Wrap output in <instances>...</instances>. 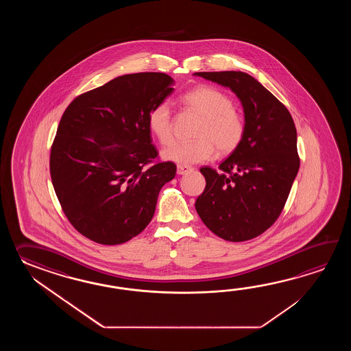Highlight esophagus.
I'll use <instances>...</instances> for the list:
<instances>
[{"label":"esophagus","mask_w":351,"mask_h":351,"mask_svg":"<svg viewBox=\"0 0 351 351\" xmlns=\"http://www.w3.org/2000/svg\"><path fill=\"white\" fill-rule=\"evenodd\" d=\"M192 169H193V168H192V167H188V165H178V167H177V173H178L179 176H183V174L191 172Z\"/></svg>","instance_id":"34e87169"}]
</instances>
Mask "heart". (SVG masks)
<instances>
[{"label":"heart","mask_w":351,"mask_h":351,"mask_svg":"<svg viewBox=\"0 0 351 351\" xmlns=\"http://www.w3.org/2000/svg\"><path fill=\"white\" fill-rule=\"evenodd\" d=\"M183 103L202 115L194 132L193 141L174 143L163 150V158L178 165H191L207 162L221 154H231L246 135V120L233 108L231 97L213 86H197L182 97ZM150 133L162 145L172 142L173 114L169 101L154 105L148 114Z\"/></svg>","instance_id":"heart-1"}]
</instances>
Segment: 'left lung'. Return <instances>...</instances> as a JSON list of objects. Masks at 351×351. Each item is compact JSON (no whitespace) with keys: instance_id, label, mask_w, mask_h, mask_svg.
Returning a JSON list of instances; mask_svg holds the SVG:
<instances>
[{"instance_id":"1","label":"left lung","mask_w":351,"mask_h":351,"mask_svg":"<svg viewBox=\"0 0 351 351\" xmlns=\"http://www.w3.org/2000/svg\"><path fill=\"white\" fill-rule=\"evenodd\" d=\"M195 75L230 88L242 103L247 125L243 142L219 165V172L201 168L206 188L195 201V210L221 239H254L276 222L298 176L295 123L287 108L251 75Z\"/></svg>"}]
</instances>
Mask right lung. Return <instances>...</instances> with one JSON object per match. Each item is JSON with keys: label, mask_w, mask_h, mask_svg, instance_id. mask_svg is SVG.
Here are the masks:
<instances>
[{"label": "right lung", "mask_w": 351, "mask_h": 351, "mask_svg": "<svg viewBox=\"0 0 351 351\" xmlns=\"http://www.w3.org/2000/svg\"><path fill=\"white\" fill-rule=\"evenodd\" d=\"M172 85L165 73L123 75L75 97L62 114L50 174L69 222L86 239L120 245L152 221L177 167L157 162L148 114Z\"/></svg>", "instance_id": "1"}]
</instances>
